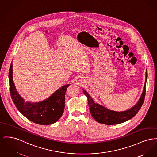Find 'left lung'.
<instances>
[{"instance_id": "left-lung-1", "label": "left lung", "mask_w": 157, "mask_h": 157, "mask_svg": "<svg viewBox=\"0 0 157 157\" xmlns=\"http://www.w3.org/2000/svg\"><path fill=\"white\" fill-rule=\"evenodd\" d=\"M147 70L145 83L144 85L143 92L140 98H139V100L135 106H133L132 108L128 110L124 111L117 112L110 110L98 104L95 103V102L93 101L92 98L88 94V92L83 90L84 94L88 98V102L90 107V111L93 118L98 123H100L102 124L107 125H113L122 123L133 117L140 110L144 101L146 92V82L147 80Z\"/></svg>"}]
</instances>
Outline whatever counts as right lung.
Listing matches in <instances>:
<instances>
[{"instance_id": "right-lung-1", "label": "right lung", "mask_w": 157, "mask_h": 157, "mask_svg": "<svg viewBox=\"0 0 157 157\" xmlns=\"http://www.w3.org/2000/svg\"><path fill=\"white\" fill-rule=\"evenodd\" d=\"M10 94L16 107L28 120L41 125H49L56 123L62 116L65 109V94L67 84L62 86L44 101L31 103L25 102L19 95L12 76V63L9 71Z\"/></svg>"}]
</instances>
